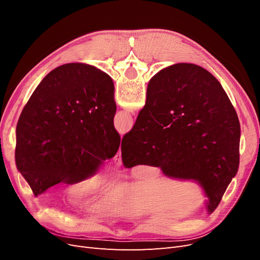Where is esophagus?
<instances>
[{
	"label": "esophagus",
	"instance_id": "obj_1",
	"mask_svg": "<svg viewBox=\"0 0 260 260\" xmlns=\"http://www.w3.org/2000/svg\"><path fill=\"white\" fill-rule=\"evenodd\" d=\"M114 162H115V165H116L117 167H120V166H121L122 161H121V152H120V149H118L117 154L115 155V157H114Z\"/></svg>",
	"mask_w": 260,
	"mask_h": 260
}]
</instances>
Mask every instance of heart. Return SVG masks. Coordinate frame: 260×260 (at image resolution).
<instances>
[{"mask_svg": "<svg viewBox=\"0 0 260 260\" xmlns=\"http://www.w3.org/2000/svg\"><path fill=\"white\" fill-rule=\"evenodd\" d=\"M92 185V182L89 180V181H85V182L83 183L82 185V188L83 190H86V188H89L90 186ZM89 208L92 209V210H100L103 208V203H102L101 201H95V202H91L89 203Z\"/></svg>", "mask_w": 260, "mask_h": 260, "instance_id": "obj_1", "label": "heart"}]
</instances>
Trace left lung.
<instances>
[{
	"instance_id": "obj_1",
	"label": "left lung",
	"mask_w": 260,
	"mask_h": 260,
	"mask_svg": "<svg viewBox=\"0 0 260 260\" xmlns=\"http://www.w3.org/2000/svg\"><path fill=\"white\" fill-rule=\"evenodd\" d=\"M112 78L80 62L55 68L37 86L16 127L15 161L37 196L92 176L116 155Z\"/></svg>"
}]
</instances>
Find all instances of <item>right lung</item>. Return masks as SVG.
<instances>
[{
    "instance_id": "obj_1",
    "label": "right lung",
    "mask_w": 260,
    "mask_h": 260,
    "mask_svg": "<svg viewBox=\"0 0 260 260\" xmlns=\"http://www.w3.org/2000/svg\"><path fill=\"white\" fill-rule=\"evenodd\" d=\"M240 138L237 112L216 78L198 65L176 64L149 80L145 106L121 141L122 162L198 181L211 214L238 172Z\"/></svg>"
}]
</instances>
